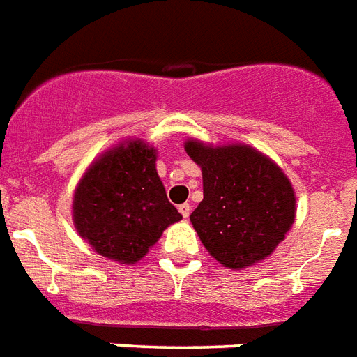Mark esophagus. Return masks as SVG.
Returning <instances> with one entry per match:
<instances>
[{
	"label": "esophagus",
	"mask_w": 357,
	"mask_h": 357,
	"mask_svg": "<svg viewBox=\"0 0 357 357\" xmlns=\"http://www.w3.org/2000/svg\"><path fill=\"white\" fill-rule=\"evenodd\" d=\"M179 213H181V217L183 218H189V215H190L189 204H181V206H179Z\"/></svg>",
	"instance_id": "1"
}]
</instances>
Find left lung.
I'll list each match as a JSON object with an SVG mask.
<instances>
[{
    "label": "left lung",
    "instance_id": "left-lung-1",
    "mask_svg": "<svg viewBox=\"0 0 357 357\" xmlns=\"http://www.w3.org/2000/svg\"><path fill=\"white\" fill-rule=\"evenodd\" d=\"M183 146L202 168L204 200L190 222L207 252L231 271L266 259L296 217V195L287 174L243 142L213 146L187 139Z\"/></svg>",
    "mask_w": 357,
    "mask_h": 357
}]
</instances>
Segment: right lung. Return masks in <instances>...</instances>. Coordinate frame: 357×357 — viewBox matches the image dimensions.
Instances as JSON below:
<instances>
[{
  "instance_id": "obj_1",
  "label": "right lung",
  "mask_w": 357,
  "mask_h": 357,
  "mask_svg": "<svg viewBox=\"0 0 357 357\" xmlns=\"http://www.w3.org/2000/svg\"><path fill=\"white\" fill-rule=\"evenodd\" d=\"M157 150L142 139H123L91 162L75 185L72 220L96 254L135 265L181 220L155 168Z\"/></svg>"
}]
</instances>
